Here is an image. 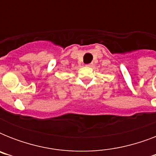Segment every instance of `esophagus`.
I'll return each mask as SVG.
<instances>
[{
	"label": "esophagus",
	"mask_w": 156,
	"mask_h": 156,
	"mask_svg": "<svg viewBox=\"0 0 156 156\" xmlns=\"http://www.w3.org/2000/svg\"><path fill=\"white\" fill-rule=\"evenodd\" d=\"M92 66H93L92 63H90V64H87V65H86V66H87V67H91Z\"/></svg>",
	"instance_id": "esophagus-1"
}]
</instances>
